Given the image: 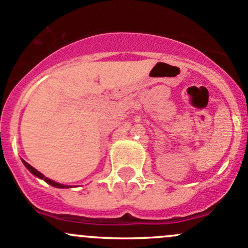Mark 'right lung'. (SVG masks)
I'll use <instances>...</instances> for the list:
<instances>
[{"label":"right lung","instance_id":"1","mask_svg":"<svg viewBox=\"0 0 248 248\" xmlns=\"http://www.w3.org/2000/svg\"><path fill=\"white\" fill-rule=\"evenodd\" d=\"M22 162H24L25 167H26V168L29 169V170L32 172V174H33V175H36V176H37V177H39V179H43L44 181L46 182V184L51 185V186H54V187H59V188H67V187H68V186H64V185L57 184V182H55V181H52V180L47 179V177L44 176L43 174H41V172H39L38 170H37V169H34L33 167H32V166H30V164L27 163V162H25V161H22Z\"/></svg>","mask_w":248,"mask_h":248}]
</instances>
